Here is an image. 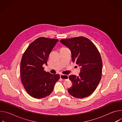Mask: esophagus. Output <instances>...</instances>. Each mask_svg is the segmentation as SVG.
Masks as SVG:
<instances>
[{
    "label": "esophagus",
    "mask_w": 122,
    "mask_h": 122,
    "mask_svg": "<svg viewBox=\"0 0 122 122\" xmlns=\"http://www.w3.org/2000/svg\"><path fill=\"white\" fill-rule=\"evenodd\" d=\"M68 78V76L67 75H63V74H61L60 75V79L62 80H66Z\"/></svg>",
    "instance_id": "esophagus-1"
}]
</instances>
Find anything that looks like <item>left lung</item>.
I'll return each instance as SVG.
<instances>
[{"label": "left lung", "instance_id": "left-lung-1", "mask_svg": "<svg viewBox=\"0 0 122 122\" xmlns=\"http://www.w3.org/2000/svg\"><path fill=\"white\" fill-rule=\"evenodd\" d=\"M60 42L71 50L72 62L81 67L78 76H69L72 86L68 92L76 98L88 97L101 80L102 61L99 51L91 41L83 37L62 39Z\"/></svg>", "mask_w": 122, "mask_h": 122}]
</instances>
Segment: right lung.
I'll list each match as a JSON object with an SVG mask.
<instances>
[{"instance_id":"right-lung-1","label":"right lung","mask_w":122,"mask_h":122,"mask_svg":"<svg viewBox=\"0 0 122 122\" xmlns=\"http://www.w3.org/2000/svg\"><path fill=\"white\" fill-rule=\"evenodd\" d=\"M58 40L39 38L31 43L24 53L21 62V78L27 93L36 98L49 96L60 78L44 71L49 56Z\"/></svg>"}]
</instances>
